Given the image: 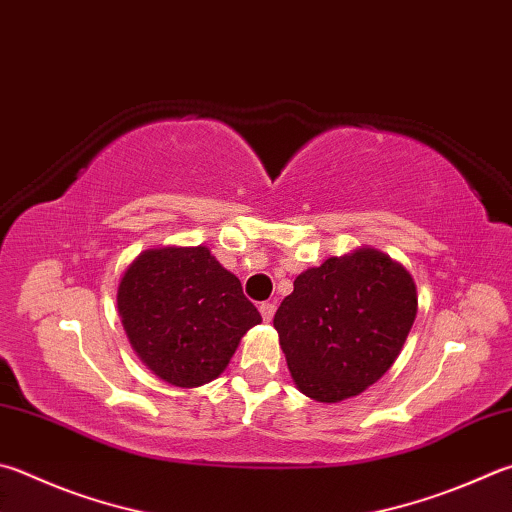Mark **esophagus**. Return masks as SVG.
<instances>
[{
    "label": "esophagus",
    "mask_w": 512,
    "mask_h": 512,
    "mask_svg": "<svg viewBox=\"0 0 512 512\" xmlns=\"http://www.w3.org/2000/svg\"><path fill=\"white\" fill-rule=\"evenodd\" d=\"M259 313H262L264 322H271L273 315H275V304L273 302H262V304H259Z\"/></svg>",
    "instance_id": "1"
}]
</instances>
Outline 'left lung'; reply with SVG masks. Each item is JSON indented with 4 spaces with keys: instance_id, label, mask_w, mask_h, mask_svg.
Here are the masks:
<instances>
[{
    "instance_id": "8db88e82",
    "label": "left lung",
    "mask_w": 512,
    "mask_h": 512,
    "mask_svg": "<svg viewBox=\"0 0 512 512\" xmlns=\"http://www.w3.org/2000/svg\"><path fill=\"white\" fill-rule=\"evenodd\" d=\"M416 311L410 271L362 246L297 275L273 327L295 387L318 403H340L385 376Z\"/></svg>"
}]
</instances>
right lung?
<instances>
[{"mask_svg":"<svg viewBox=\"0 0 512 512\" xmlns=\"http://www.w3.org/2000/svg\"><path fill=\"white\" fill-rule=\"evenodd\" d=\"M118 315L143 365L174 387L215 380L262 322L241 282L206 246L143 250L118 282Z\"/></svg>","mask_w":512,"mask_h":512,"instance_id":"right-lung-1","label":"right lung"}]
</instances>
